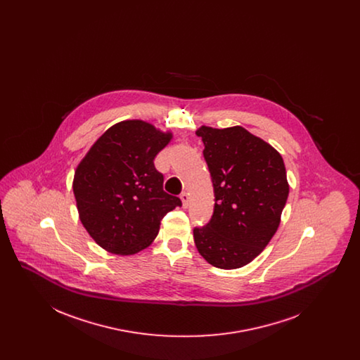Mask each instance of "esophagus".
Wrapping results in <instances>:
<instances>
[{"label":"esophagus","mask_w":360,"mask_h":360,"mask_svg":"<svg viewBox=\"0 0 360 360\" xmlns=\"http://www.w3.org/2000/svg\"><path fill=\"white\" fill-rule=\"evenodd\" d=\"M181 200H182V205H184V207H188L190 197H188V194L186 191H184V193L181 194Z\"/></svg>","instance_id":"obj_1"}]
</instances>
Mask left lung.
<instances>
[{
    "instance_id": "8db88e82",
    "label": "left lung",
    "mask_w": 360,
    "mask_h": 360,
    "mask_svg": "<svg viewBox=\"0 0 360 360\" xmlns=\"http://www.w3.org/2000/svg\"><path fill=\"white\" fill-rule=\"evenodd\" d=\"M204 158L214 190V212L194 228V243L217 269H240L266 248L281 223L289 184L281 154L243 127L202 125Z\"/></svg>"
}]
</instances>
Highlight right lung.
<instances>
[{
	"label": "right lung",
	"instance_id": "add662e5",
	"mask_svg": "<svg viewBox=\"0 0 360 360\" xmlns=\"http://www.w3.org/2000/svg\"><path fill=\"white\" fill-rule=\"evenodd\" d=\"M172 137L146 121H121L77 166L72 191L79 220L105 251L140 252L154 241L165 214L182 205L163 190V175L154 166Z\"/></svg>",
	"mask_w": 360,
	"mask_h": 360
}]
</instances>
